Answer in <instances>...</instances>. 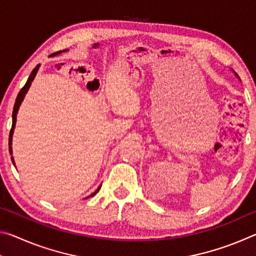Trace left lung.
Returning <instances> with one entry per match:
<instances>
[{
	"label": "left lung",
	"mask_w": 256,
	"mask_h": 256,
	"mask_svg": "<svg viewBox=\"0 0 256 256\" xmlns=\"http://www.w3.org/2000/svg\"><path fill=\"white\" fill-rule=\"evenodd\" d=\"M232 72H234V74H235V76H237V78H238V80H240V76H238V74H237V73H236V72H235V71H234V70H232Z\"/></svg>",
	"instance_id": "8db88e82"
}]
</instances>
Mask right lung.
Segmentation results:
<instances>
[{"label":"right lung","instance_id":"add662e5","mask_svg":"<svg viewBox=\"0 0 256 256\" xmlns=\"http://www.w3.org/2000/svg\"><path fill=\"white\" fill-rule=\"evenodd\" d=\"M68 50H58V52H56V53L52 54L50 56L60 55V54H62V53H64V52H68ZM40 64H38V66L34 68L32 72V74L29 76L27 82H26V84L24 86V88L20 90V92L18 94V97H16V104H14V112H12V128H11V131H10V136H8V150H10L11 160H12V162H14V167H16V162H14V157H12V138H14V128H16V114H18V110H19V108H20V105H21V102H22V100L24 99L26 94L28 92L30 86H32V82L34 81V76H36L38 70H40ZM100 188H102V185H99L98 188H97L96 190H94V193H92V194H90V196H88L84 198H89L96 196V194L99 192V190H100Z\"/></svg>","mask_w":256,"mask_h":256}]
</instances>
